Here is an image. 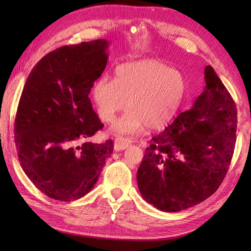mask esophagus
<instances>
[{
	"label": "esophagus",
	"instance_id": "1",
	"mask_svg": "<svg viewBox=\"0 0 251 251\" xmlns=\"http://www.w3.org/2000/svg\"><path fill=\"white\" fill-rule=\"evenodd\" d=\"M131 141L126 137H117L115 139V151H124L130 146Z\"/></svg>",
	"mask_w": 251,
	"mask_h": 251
}]
</instances>
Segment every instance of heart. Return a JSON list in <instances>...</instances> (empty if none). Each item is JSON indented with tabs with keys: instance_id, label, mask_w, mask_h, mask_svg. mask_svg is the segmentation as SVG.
Masks as SVG:
<instances>
[{
	"instance_id": "obj_1",
	"label": "heart",
	"mask_w": 251,
	"mask_h": 251,
	"mask_svg": "<svg viewBox=\"0 0 251 251\" xmlns=\"http://www.w3.org/2000/svg\"><path fill=\"white\" fill-rule=\"evenodd\" d=\"M186 91L181 72L147 58L118 66L114 79L100 78L93 87V100L105 123L113 122L126 106L128 109L112 128L117 134H134L145 126L150 129L166 126L179 110Z\"/></svg>"
}]
</instances>
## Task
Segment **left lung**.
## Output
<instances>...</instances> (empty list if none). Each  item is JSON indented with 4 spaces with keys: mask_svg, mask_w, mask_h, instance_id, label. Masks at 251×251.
<instances>
[{
    "mask_svg": "<svg viewBox=\"0 0 251 251\" xmlns=\"http://www.w3.org/2000/svg\"><path fill=\"white\" fill-rule=\"evenodd\" d=\"M193 107L151 138L137 171L139 192L161 211H180L210 197L235 150V101L210 65Z\"/></svg>",
    "mask_w": 251,
    "mask_h": 251,
    "instance_id": "8db88e82",
    "label": "left lung"
}]
</instances>
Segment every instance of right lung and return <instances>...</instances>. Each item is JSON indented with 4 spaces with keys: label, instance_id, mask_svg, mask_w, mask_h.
<instances>
[{
    "label": "right lung",
    "instance_id": "right-lung-1",
    "mask_svg": "<svg viewBox=\"0 0 251 251\" xmlns=\"http://www.w3.org/2000/svg\"><path fill=\"white\" fill-rule=\"evenodd\" d=\"M108 46L104 39L62 46L25 82L14 127L19 159L36 188L55 201L90 193L113 152L112 141H87L104 126L88 94L107 64Z\"/></svg>",
    "mask_w": 251,
    "mask_h": 251
}]
</instances>
